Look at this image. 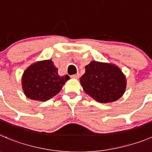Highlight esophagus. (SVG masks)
<instances>
[{"instance_id":"34e87169","label":"esophagus","mask_w":152,"mask_h":152,"mask_svg":"<svg viewBox=\"0 0 152 152\" xmlns=\"http://www.w3.org/2000/svg\"><path fill=\"white\" fill-rule=\"evenodd\" d=\"M79 77V74H74V75H72L71 78H73V79H78Z\"/></svg>"}]
</instances>
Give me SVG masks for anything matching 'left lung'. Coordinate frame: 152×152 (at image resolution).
Wrapping results in <instances>:
<instances>
[{
    "label": "left lung",
    "instance_id": "obj_1",
    "mask_svg": "<svg viewBox=\"0 0 152 152\" xmlns=\"http://www.w3.org/2000/svg\"><path fill=\"white\" fill-rule=\"evenodd\" d=\"M80 83L87 94L100 103H111L124 94L127 86L125 76L115 64L91 61Z\"/></svg>",
    "mask_w": 152,
    "mask_h": 152
}]
</instances>
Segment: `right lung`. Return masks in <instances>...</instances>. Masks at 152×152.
<instances>
[{
    "mask_svg": "<svg viewBox=\"0 0 152 152\" xmlns=\"http://www.w3.org/2000/svg\"><path fill=\"white\" fill-rule=\"evenodd\" d=\"M69 76H60L52 60L36 62L28 66L22 78V89L30 99L46 101L60 92Z\"/></svg>",
    "mask_w": 152,
    "mask_h": 152,
    "instance_id": "obj_1",
    "label": "right lung"
}]
</instances>
